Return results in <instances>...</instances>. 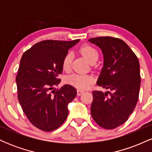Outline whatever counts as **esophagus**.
Returning a JSON list of instances; mask_svg holds the SVG:
<instances>
[{
    "mask_svg": "<svg viewBox=\"0 0 152 152\" xmlns=\"http://www.w3.org/2000/svg\"><path fill=\"white\" fill-rule=\"evenodd\" d=\"M83 92H84L83 91L78 89V90H77V95L78 96H81L82 94H83Z\"/></svg>",
    "mask_w": 152,
    "mask_h": 152,
    "instance_id": "1",
    "label": "esophagus"
}]
</instances>
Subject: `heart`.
I'll list each match as a JSON object with an SVG mask.
<instances>
[{
	"instance_id": "obj_1",
	"label": "heart",
	"mask_w": 152,
	"mask_h": 152,
	"mask_svg": "<svg viewBox=\"0 0 152 152\" xmlns=\"http://www.w3.org/2000/svg\"><path fill=\"white\" fill-rule=\"evenodd\" d=\"M79 50L82 55L86 57L91 63L94 61H97L99 58L98 50L89 44H84L81 46ZM72 58L73 56L71 53H67L64 56L62 61V67L64 71H69L71 70ZM94 81V76L88 74H73L66 78V82L69 84L81 90H85L89 88Z\"/></svg>"
}]
</instances>
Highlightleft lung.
<instances>
[{
    "label": "left lung",
    "instance_id": "left-lung-1",
    "mask_svg": "<svg viewBox=\"0 0 152 152\" xmlns=\"http://www.w3.org/2000/svg\"><path fill=\"white\" fill-rule=\"evenodd\" d=\"M88 41L98 46L104 54V67L96 84L112 91L92 92L91 114L99 126L113 129L128 120L137 105L141 83L139 62L120 38L103 36Z\"/></svg>",
    "mask_w": 152,
    "mask_h": 152
}]
</instances>
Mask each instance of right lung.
<instances>
[{
    "label": "right lung",
    "instance_id": "obj_1",
    "mask_svg": "<svg viewBox=\"0 0 152 152\" xmlns=\"http://www.w3.org/2000/svg\"><path fill=\"white\" fill-rule=\"evenodd\" d=\"M79 41L46 40L38 42L23 54L17 83L18 99L30 122L39 129L52 132L67 118L68 104L76 97V88L66 84L58 89L62 61L68 50Z\"/></svg>",
    "mask_w": 152,
    "mask_h": 152
}]
</instances>
